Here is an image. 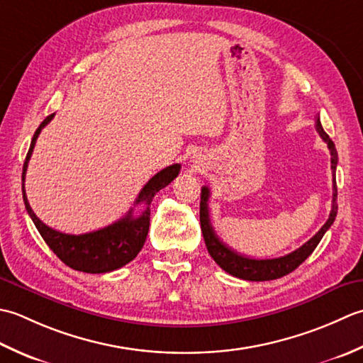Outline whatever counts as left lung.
<instances>
[{
  "label": "left lung",
  "instance_id": "left-lung-1",
  "mask_svg": "<svg viewBox=\"0 0 363 363\" xmlns=\"http://www.w3.org/2000/svg\"><path fill=\"white\" fill-rule=\"evenodd\" d=\"M315 127L316 131L320 133L324 143L328 144V149L330 152V169H332V183H334V192H332V210L329 214V219L326 220L318 233L310 238L306 244H302L299 249L293 250L291 254H286L284 257L277 258H264V260H257V258L244 257L238 252H235L233 249L227 246L225 242L218 238V235L214 233L213 225L210 223V213H208V199H210V189L203 186L201 192V228L203 233L205 246L208 249V254L216 262L220 268H223L228 274L233 277H238L242 280H250V282H263V280H274L280 279L286 274H290L298 266L306 262L308 255L313 252L315 247L320 244L321 238L326 233L330 225L334 224L337 216V182H335V169L338 162V155L335 144L332 143V139L328 136V133L323 130L320 114L315 117Z\"/></svg>",
  "mask_w": 363,
  "mask_h": 363
}]
</instances>
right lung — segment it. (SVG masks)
I'll return each mask as SVG.
<instances>
[{
    "label": "right lung",
    "mask_w": 363,
    "mask_h": 363,
    "mask_svg": "<svg viewBox=\"0 0 363 363\" xmlns=\"http://www.w3.org/2000/svg\"><path fill=\"white\" fill-rule=\"evenodd\" d=\"M55 114H50L43 121L39 128L35 130L31 145L26 155L23 174H21V191H23V202L26 211L31 216L33 223L37 230L42 235L43 241L48 244V247L59 257V260L64 262L72 269L89 272V274H101V272H109L119 269L122 266L130 263L135 258L139 250L143 249L147 233H149L150 225V203L157 192L166 188L180 172V164L167 166L155 174L152 179L145 183V186L140 189L136 205H143L144 211L138 218L133 216V208L125 214L117 223L111 224L100 230L89 232L83 235H70L57 232L55 228L45 225L42 220L35 216L31 206H29L26 191H25V175L28 169L29 158H31L35 140L39 138L43 127L53 119Z\"/></svg>",
    "instance_id": "obj_1"
}]
</instances>
